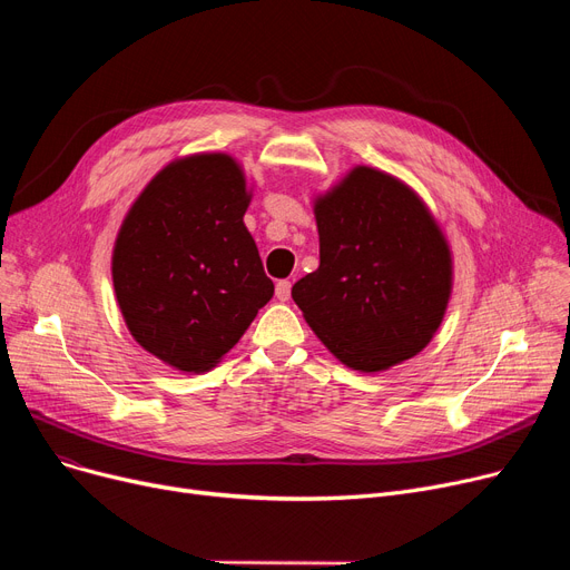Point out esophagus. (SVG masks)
<instances>
[{"label": "esophagus", "instance_id": "esophagus-1", "mask_svg": "<svg viewBox=\"0 0 570 570\" xmlns=\"http://www.w3.org/2000/svg\"><path fill=\"white\" fill-rule=\"evenodd\" d=\"M275 295L279 297L282 303H286L288 297H291V282H288V279H282V282H277V286H275Z\"/></svg>", "mask_w": 570, "mask_h": 570}]
</instances>
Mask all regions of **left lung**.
I'll use <instances>...</instances> for the list:
<instances>
[{
	"instance_id": "1",
	"label": "left lung",
	"mask_w": 570,
	"mask_h": 570,
	"mask_svg": "<svg viewBox=\"0 0 570 570\" xmlns=\"http://www.w3.org/2000/svg\"><path fill=\"white\" fill-rule=\"evenodd\" d=\"M321 263L293 301L340 361L381 372L421 353L451 297V249L400 179L357 166L314 205Z\"/></svg>"
}]
</instances>
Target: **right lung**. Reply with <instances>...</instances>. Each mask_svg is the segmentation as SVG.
Returning <instances> with one entry per match:
<instances>
[{
    "mask_svg": "<svg viewBox=\"0 0 570 570\" xmlns=\"http://www.w3.org/2000/svg\"><path fill=\"white\" fill-rule=\"evenodd\" d=\"M228 155L166 166L119 228L112 284L134 340L183 372H207L273 297Z\"/></svg>",
    "mask_w": 570,
    "mask_h": 570,
    "instance_id": "obj_1",
    "label": "right lung"
}]
</instances>
